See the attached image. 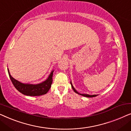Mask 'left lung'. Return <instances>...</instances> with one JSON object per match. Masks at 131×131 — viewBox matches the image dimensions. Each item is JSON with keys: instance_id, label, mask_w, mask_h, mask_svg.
<instances>
[{"instance_id": "left-lung-1", "label": "left lung", "mask_w": 131, "mask_h": 131, "mask_svg": "<svg viewBox=\"0 0 131 131\" xmlns=\"http://www.w3.org/2000/svg\"><path fill=\"white\" fill-rule=\"evenodd\" d=\"M70 83H71V88H72L73 91H74V92H76V94H78L79 95H80L82 96H85V97H88V98H91V97H94V96H97V95H88V94H80V93L78 92V91H77L76 89H74V88L73 87V86L72 85V83H71V82H70Z\"/></svg>"}]
</instances>
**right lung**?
<instances>
[{
    "mask_svg": "<svg viewBox=\"0 0 131 131\" xmlns=\"http://www.w3.org/2000/svg\"><path fill=\"white\" fill-rule=\"evenodd\" d=\"M53 71L50 73L47 79L42 82V83L37 84L24 83L15 79L10 75L9 69L8 71L10 79L16 89L23 94L27 96H40L45 95L49 91L52 83V76Z\"/></svg>",
    "mask_w": 131,
    "mask_h": 131,
    "instance_id": "1",
    "label": "right lung"
}]
</instances>
